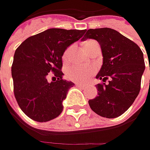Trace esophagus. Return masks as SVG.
<instances>
[{
	"label": "esophagus",
	"instance_id": "obj_1",
	"mask_svg": "<svg viewBox=\"0 0 150 150\" xmlns=\"http://www.w3.org/2000/svg\"><path fill=\"white\" fill-rule=\"evenodd\" d=\"M78 87H80V88H86L87 86H86V84H83V83H77L76 84Z\"/></svg>",
	"mask_w": 150,
	"mask_h": 150
}]
</instances>
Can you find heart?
Wrapping results in <instances>:
<instances>
[{
  "mask_svg": "<svg viewBox=\"0 0 150 150\" xmlns=\"http://www.w3.org/2000/svg\"><path fill=\"white\" fill-rule=\"evenodd\" d=\"M98 44L95 41L93 40H88L86 41L84 43L85 50L88 51L90 47L94 45ZM70 51H71V47H67L62 55V59L64 62L68 60L69 56H70ZM95 72V67L91 66H78V65H72L70 67H68L67 71V76L68 79L73 82H85L87 81L89 77Z\"/></svg>",
  "mask_w": 150,
  "mask_h": 150,
  "instance_id": "1",
  "label": "heart"
}]
</instances>
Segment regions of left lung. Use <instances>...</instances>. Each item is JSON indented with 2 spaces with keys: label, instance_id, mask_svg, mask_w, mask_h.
Returning <instances> with one entry per match:
<instances>
[{
  "label": "left lung",
  "instance_id": "obj_1",
  "mask_svg": "<svg viewBox=\"0 0 150 150\" xmlns=\"http://www.w3.org/2000/svg\"><path fill=\"white\" fill-rule=\"evenodd\" d=\"M85 32L82 41L95 39L103 57V66L96 76L103 83L96 85L98 96L88 101L89 106L102 117L117 118L129 108L139 93L145 69L143 52L135 42L111 28Z\"/></svg>",
  "mask_w": 150,
  "mask_h": 150
}]
</instances>
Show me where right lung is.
Wrapping results in <instances>:
<instances>
[{"mask_svg": "<svg viewBox=\"0 0 150 150\" xmlns=\"http://www.w3.org/2000/svg\"><path fill=\"white\" fill-rule=\"evenodd\" d=\"M85 32L51 28L28 38L16 50L11 66L14 95L22 112L32 120L47 122L60 115L62 101L74 85L62 78V57ZM52 72L57 80L48 83Z\"/></svg>", "mask_w": 150, "mask_h": 150, "instance_id": "add662e5", "label": "right lung"}]
</instances>
